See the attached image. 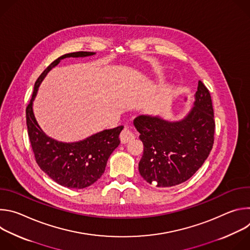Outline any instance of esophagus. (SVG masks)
<instances>
[{
	"label": "esophagus",
	"instance_id": "34e87169",
	"mask_svg": "<svg viewBox=\"0 0 250 250\" xmlns=\"http://www.w3.org/2000/svg\"><path fill=\"white\" fill-rule=\"evenodd\" d=\"M134 137H135L134 132H133L131 129L127 128V127H125V128L122 130L121 135H120V138H121L123 144H125V142H128V141L132 140Z\"/></svg>",
	"mask_w": 250,
	"mask_h": 250
}]
</instances>
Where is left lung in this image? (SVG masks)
Segmentation results:
<instances>
[{
    "label": "left lung",
    "mask_w": 250,
    "mask_h": 250,
    "mask_svg": "<svg viewBox=\"0 0 250 250\" xmlns=\"http://www.w3.org/2000/svg\"><path fill=\"white\" fill-rule=\"evenodd\" d=\"M144 144L138 170L157 187L179 185L198 171L213 145L215 121L208 90L199 81L193 108L179 121L140 115L133 120Z\"/></svg>",
    "instance_id": "obj_1"
}]
</instances>
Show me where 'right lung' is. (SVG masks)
Masks as SVG:
<instances>
[{
  "instance_id": "1",
  "label": "right lung",
  "mask_w": 250,
  "mask_h": 250,
  "mask_svg": "<svg viewBox=\"0 0 250 250\" xmlns=\"http://www.w3.org/2000/svg\"><path fill=\"white\" fill-rule=\"evenodd\" d=\"M96 52L79 51L67 53L53 61L34 84L31 100L26 108L28 137L37 163L57 184L70 189H83L94 184L104 172L106 161L120 145L124 126L104 129L85 139L63 142L48 136L40 126L33 113V101L39 88L49 71L64 58L95 55Z\"/></svg>"
}]
</instances>
